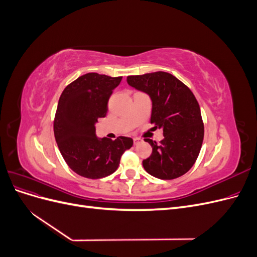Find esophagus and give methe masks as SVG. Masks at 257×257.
<instances>
[{
	"label": "esophagus",
	"mask_w": 257,
	"mask_h": 257,
	"mask_svg": "<svg viewBox=\"0 0 257 257\" xmlns=\"http://www.w3.org/2000/svg\"><path fill=\"white\" fill-rule=\"evenodd\" d=\"M133 141H134V145L135 146H137V145H139V144H141L143 141H142V139L141 138H138V137H135L134 139H133Z\"/></svg>",
	"instance_id": "34e87169"
}]
</instances>
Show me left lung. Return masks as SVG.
<instances>
[{
    "label": "left lung",
    "mask_w": 257,
    "mask_h": 257,
    "mask_svg": "<svg viewBox=\"0 0 257 257\" xmlns=\"http://www.w3.org/2000/svg\"><path fill=\"white\" fill-rule=\"evenodd\" d=\"M128 85L149 95L151 123L163 130L164 139L157 144L147 139L152 154L143 161L148 174L172 180L188 173L195 163L204 139L200 108L192 91L172 74L155 72L128 76Z\"/></svg>",
    "instance_id": "1"
}]
</instances>
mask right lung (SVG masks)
I'll return each mask as SVG.
<instances>
[{
    "label": "right lung",
    "mask_w": 257,
    "mask_h": 257,
    "mask_svg": "<svg viewBox=\"0 0 257 257\" xmlns=\"http://www.w3.org/2000/svg\"><path fill=\"white\" fill-rule=\"evenodd\" d=\"M121 79L88 73L68 84L60 96L54 137L66 164L81 177L99 179L111 175L124 151L133 146L130 137L111 141L95 134V124L106 116L108 99Z\"/></svg>",
    "instance_id": "add662e5"
}]
</instances>
